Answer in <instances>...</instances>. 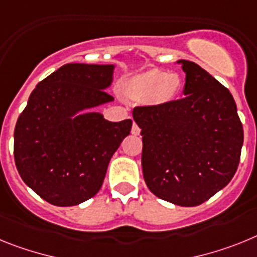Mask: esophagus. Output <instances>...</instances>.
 Masks as SVG:
<instances>
[{"label":"esophagus","mask_w":257,"mask_h":257,"mask_svg":"<svg viewBox=\"0 0 257 257\" xmlns=\"http://www.w3.org/2000/svg\"><path fill=\"white\" fill-rule=\"evenodd\" d=\"M140 133H141V129H140V126H138L136 122H133V126H132V135L138 136Z\"/></svg>","instance_id":"esophagus-1"}]
</instances>
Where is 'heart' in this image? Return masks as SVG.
I'll use <instances>...</instances> for the list:
<instances>
[{
  "mask_svg": "<svg viewBox=\"0 0 257 257\" xmlns=\"http://www.w3.org/2000/svg\"><path fill=\"white\" fill-rule=\"evenodd\" d=\"M128 93L138 99H150L156 106L173 102L182 89L181 76L163 70H149L128 82Z\"/></svg>",
  "mask_w": 257,
  "mask_h": 257,
  "instance_id": "obj_1",
  "label": "heart"
}]
</instances>
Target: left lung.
<instances>
[{
	"mask_svg": "<svg viewBox=\"0 0 257 257\" xmlns=\"http://www.w3.org/2000/svg\"><path fill=\"white\" fill-rule=\"evenodd\" d=\"M176 63L185 72V97L164 106L136 107L133 119L141 128L147 187L160 199L194 207L235 175L243 126L230 91L194 62Z\"/></svg>",
	"mask_w": 257,
	"mask_h": 257,
	"instance_id": "left-lung-1",
	"label": "left lung"
}]
</instances>
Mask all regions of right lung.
<instances>
[{"label":"right lung","instance_id":"obj_1","mask_svg":"<svg viewBox=\"0 0 257 257\" xmlns=\"http://www.w3.org/2000/svg\"><path fill=\"white\" fill-rule=\"evenodd\" d=\"M115 64L67 63L37 84L18 117L14 158L22 180L42 199L70 207L99 191L131 119L108 121Z\"/></svg>","mask_w":257,"mask_h":257}]
</instances>
